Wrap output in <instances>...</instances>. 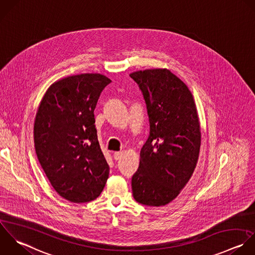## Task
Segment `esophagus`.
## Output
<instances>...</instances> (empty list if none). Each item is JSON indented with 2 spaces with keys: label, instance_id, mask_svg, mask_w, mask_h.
<instances>
[{
  "label": "esophagus",
  "instance_id": "obj_1",
  "mask_svg": "<svg viewBox=\"0 0 255 255\" xmlns=\"http://www.w3.org/2000/svg\"><path fill=\"white\" fill-rule=\"evenodd\" d=\"M122 155H123V153H122V152H115V153L113 154V158H114V160H115V161H117V160L121 159Z\"/></svg>",
  "mask_w": 255,
  "mask_h": 255
}]
</instances>
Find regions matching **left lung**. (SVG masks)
<instances>
[{
  "label": "left lung",
  "instance_id": "left-lung-1",
  "mask_svg": "<svg viewBox=\"0 0 255 255\" xmlns=\"http://www.w3.org/2000/svg\"><path fill=\"white\" fill-rule=\"evenodd\" d=\"M144 96L150 134L132 177L139 204L160 207L178 197L191 179L201 148V128L193 94L169 69L130 74Z\"/></svg>",
  "mask_w": 255,
  "mask_h": 255
}]
</instances>
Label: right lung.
Instances as JSON below:
<instances>
[{"mask_svg":"<svg viewBox=\"0 0 255 255\" xmlns=\"http://www.w3.org/2000/svg\"><path fill=\"white\" fill-rule=\"evenodd\" d=\"M111 80L98 73L60 79L49 86L37 109L33 139L38 162L55 192L72 203L95 200L109 166L100 149L94 109Z\"/></svg>","mask_w":255,"mask_h":255,"instance_id":"right-lung-1","label":"right lung"}]
</instances>
